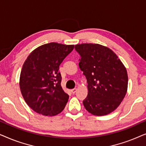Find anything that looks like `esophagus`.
<instances>
[{"label":"esophagus","mask_w":146,"mask_h":146,"mask_svg":"<svg viewBox=\"0 0 146 146\" xmlns=\"http://www.w3.org/2000/svg\"><path fill=\"white\" fill-rule=\"evenodd\" d=\"M76 91H77L76 88H74L72 90H71V92H72V94H75L76 92Z\"/></svg>","instance_id":"obj_1"}]
</instances>
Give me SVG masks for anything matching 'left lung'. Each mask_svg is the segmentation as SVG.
Segmentation results:
<instances>
[{
  "label": "left lung",
  "mask_w": 146,
  "mask_h": 146,
  "mask_svg": "<svg viewBox=\"0 0 146 146\" xmlns=\"http://www.w3.org/2000/svg\"><path fill=\"white\" fill-rule=\"evenodd\" d=\"M81 58L79 67L87 80L88 96L83 104L95 115H105L119 106L127 92V70L117 56L98 44L75 45Z\"/></svg>",
  "instance_id": "8db88e82"
}]
</instances>
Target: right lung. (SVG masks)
I'll use <instances>...</instances> for the list:
<instances>
[{
    "label": "right lung",
    "mask_w": 146,
    "mask_h": 146,
    "mask_svg": "<svg viewBox=\"0 0 146 146\" xmlns=\"http://www.w3.org/2000/svg\"><path fill=\"white\" fill-rule=\"evenodd\" d=\"M74 45L50 42L32 52L22 68L20 88L28 106L36 113L55 115L64 109L69 96L61 86L59 66Z\"/></svg>",
    "instance_id": "obj_1"
}]
</instances>
